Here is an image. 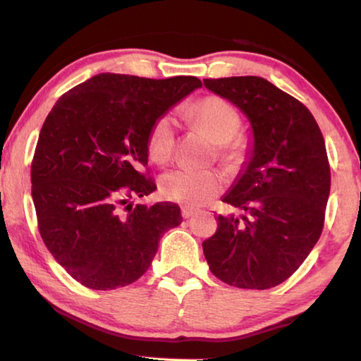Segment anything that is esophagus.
<instances>
[{
	"label": "esophagus",
	"mask_w": 361,
	"mask_h": 361,
	"mask_svg": "<svg viewBox=\"0 0 361 361\" xmlns=\"http://www.w3.org/2000/svg\"><path fill=\"white\" fill-rule=\"evenodd\" d=\"M196 211L192 207H188V206H185V207H181V215L185 219H190V217H192V214H195Z\"/></svg>",
	"instance_id": "esophagus-1"
}]
</instances>
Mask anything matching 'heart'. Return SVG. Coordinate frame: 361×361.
Wrapping results in <instances>:
<instances>
[{
  "mask_svg": "<svg viewBox=\"0 0 361 361\" xmlns=\"http://www.w3.org/2000/svg\"><path fill=\"white\" fill-rule=\"evenodd\" d=\"M186 116L219 144V157L232 162L240 157L243 142L235 137L241 128L240 113L228 102L219 97H206L186 110ZM175 150V120L170 115L160 116L150 128L147 152L155 164H166ZM165 199L186 206H202L225 188V176L217 170L178 169L165 173L159 181Z\"/></svg>",
  "mask_w": 361,
  "mask_h": 361,
  "instance_id": "1",
  "label": "heart"
}]
</instances>
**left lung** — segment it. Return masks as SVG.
<instances>
[{
    "mask_svg": "<svg viewBox=\"0 0 361 361\" xmlns=\"http://www.w3.org/2000/svg\"><path fill=\"white\" fill-rule=\"evenodd\" d=\"M248 118V160L222 197L241 211L219 215L202 241L209 269L238 288L282 283L318 243L331 191L324 137L306 106L257 76L204 79Z\"/></svg>",
    "mask_w": 361,
    "mask_h": 361,
    "instance_id": "left-lung-1",
    "label": "left lung"
}]
</instances>
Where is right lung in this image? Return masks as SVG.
Segmentation results:
<instances>
[{"instance_id": "right-lung-1", "label": "right lung", "mask_w": 361, "mask_h": 361, "mask_svg": "<svg viewBox=\"0 0 361 361\" xmlns=\"http://www.w3.org/2000/svg\"><path fill=\"white\" fill-rule=\"evenodd\" d=\"M201 85L195 76L102 73L48 113L32 160V199L43 243L84 287L136 282L164 233L181 224L173 202L129 201L157 188L142 173L150 128Z\"/></svg>"}]
</instances>
